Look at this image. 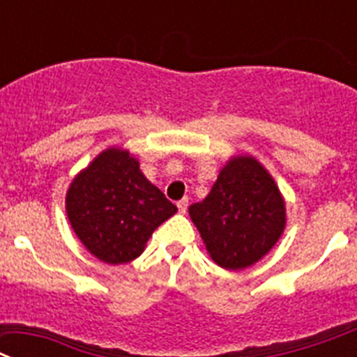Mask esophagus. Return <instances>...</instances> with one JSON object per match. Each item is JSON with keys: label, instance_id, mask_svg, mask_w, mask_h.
<instances>
[{"label": "esophagus", "instance_id": "34e87169", "mask_svg": "<svg viewBox=\"0 0 357 357\" xmlns=\"http://www.w3.org/2000/svg\"><path fill=\"white\" fill-rule=\"evenodd\" d=\"M178 210L179 213H185V211L188 210V199H181V201H178Z\"/></svg>", "mask_w": 357, "mask_h": 357}]
</instances>
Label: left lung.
Masks as SVG:
<instances>
[{
  "instance_id": "1",
  "label": "left lung",
  "mask_w": 357,
  "mask_h": 357,
  "mask_svg": "<svg viewBox=\"0 0 357 357\" xmlns=\"http://www.w3.org/2000/svg\"><path fill=\"white\" fill-rule=\"evenodd\" d=\"M188 211L213 261L227 271L261 259L287 222L284 201L274 179L250 156L231 160L208 197Z\"/></svg>"
}]
</instances>
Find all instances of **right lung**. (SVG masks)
<instances>
[{
	"mask_svg": "<svg viewBox=\"0 0 357 357\" xmlns=\"http://www.w3.org/2000/svg\"><path fill=\"white\" fill-rule=\"evenodd\" d=\"M66 208L83 245L112 265L139 258L153 231L178 211L147 181L139 162L114 147L70 183Z\"/></svg>",
	"mask_w": 357,
	"mask_h": 357,
	"instance_id": "right-lung-1",
	"label": "right lung"
}]
</instances>
